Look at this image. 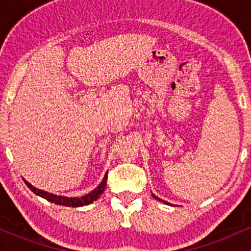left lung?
<instances>
[{
    "instance_id": "1",
    "label": "left lung",
    "mask_w": 251,
    "mask_h": 251,
    "mask_svg": "<svg viewBox=\"0 0 251 251\" xmlns=\"http://www.w3.org/2000/svg\"><path fill=\"white\" fill-rule=\"evenodd\" d=\"M153 197L155 198V200H159V198H158V197H155L154 195H153ZM159 201H163V203H166V201H162V200H159ZM166 204H169V203H166Z\"/></svg>"
}]
</instances>
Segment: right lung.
<instances>
[{
  "label": "right lung",
  "mask_w": 251,
  "mask_h": 251,
  "mask_svg": "<svg viewBox=\"0 0 251 251\" xmlns=\"http://www.w3.org/2000/svg\"><path fill=\"white\" fill-rule=\"evenodd\" d=\"M106 181H107V174L105 175L102 181L99 184V185H98L97 189H94L93 191L89 192L88 195L82 196V197H80V198H77V197L68 198V197H63V196H56L53 194H48V192L42 191V190L34 188V186L31 185V184L28 183V181H25V184H27L28 188H29L31 191L34 192V194L40 196V197L45 198V200L51 201V203L60 204V205H65V206H74V208H76V206L87 205V204H91L92 201H97L98 198L100 197V195L103 192V190H105Z\"/></svg>",
  "instance_id": "1"
}]
</instances>
